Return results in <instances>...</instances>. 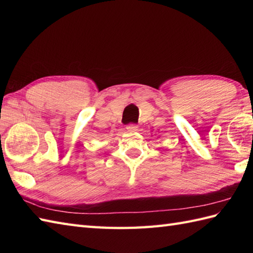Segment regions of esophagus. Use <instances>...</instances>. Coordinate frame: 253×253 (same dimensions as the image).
I'll return each instance as SVG.
<instances>
[{"label": "esophagus", "instance_id": "34e87169", "mask_svg": "<svg viewBox=\"0 0 253 253\" xmlns=\"http://www.w3.org/2000/svg\"><path fill=\"white\" fill-rule=\"evenodd\" d=\"M126 129L128 132H135L138 130V126L135 125V124H130V125H128L126 127Z\"/></svg>", "mask_w": 253, "mask_h": 253}]
</instances>
